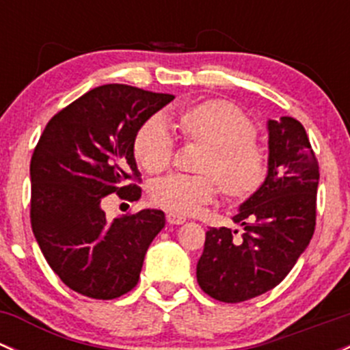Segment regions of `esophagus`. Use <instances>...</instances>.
<instances>
[{"mask_svg":"<svg viewBox=\"0 0 350 350\" xmlns=\"http://www.w3.org/2000/svg\"><path fill=\"white\" fill-rule=\"evenodd\" d=\"M167 221L171 225H181L186 221V217L185 215H179V213H174V211H171V213H167Z\"/></svg>","mask_w":350,"mask_h":350,"instance_id":"1","label":"esophagus"}]
</instances>
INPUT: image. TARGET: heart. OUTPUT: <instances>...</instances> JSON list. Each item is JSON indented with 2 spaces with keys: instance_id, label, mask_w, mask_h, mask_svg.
<instances>
[{
  "instance_id": "b5f03b06",
  "label": "heart",
  "mask_w": 350,
  "mask_h": 350,
  "mask_svg": "<svg viewBox=\"0 0 350 350\" xmlns=\"http://www.w3.org/2000/svg\"><path fill=\"white\" fill-rule=\"evenodd\" d=\"M174 125L188 142L200 144L195 176H169L152 186L155 204L178 213H193L210 203L221 188L234 201L254 196L267 176V161L254 140L249 116L225 100H208L179 109ZM172 140L161 120L144 123L133 139V155L144 171L157 174L172 159ZM221 185H218L217 183Z\"/></svg>"
}]
</instances>
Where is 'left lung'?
Listing matches in <instances>:
<instances>
[{"label": "left lung", "instance_id": "left-lung-1", "mask_svg": "<svg viewBox=\"0 0 350 350\" xmlns=\"http://www.w3.org/2000/svg\"><path fill=\"white\" fill-rule=\"evenodd\" d=\"M267 176L232 220L237 230L210 228L196 266L198 284L218 301L241 303L288 276L315 232L319 161L298 120H267Z\"/></svg>", "mask_w": 350, "mask_h": 350}]
</instances>
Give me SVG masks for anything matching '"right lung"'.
Here are the masks:
<instances>
[{"label":"right lung","instance_id":"right-lung-1","mask_svg":"<svg viewBox=\"0 0 350 350\" xmlns=\"http://www.w3.org/2000/svg\"><path fill=\"white\" fill-rule=\"evenodd\" d=\"M174 100L126 84L88 91L54 115L30 162L31 230L45 260L66 286L113 299L139 283L144 257L164 228L161 210L107 220L101 200L116 193L139 200L133 157L140 126Z\"/></svg>","mask_w":350,"mask_h":350}]
</instances>
